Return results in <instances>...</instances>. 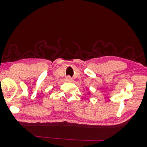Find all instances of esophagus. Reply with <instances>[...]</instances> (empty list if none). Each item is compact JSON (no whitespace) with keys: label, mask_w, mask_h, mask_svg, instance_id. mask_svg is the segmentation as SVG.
Returning a JSON list of instances; mask_svg holds the SVG:
<instances>
[{"label":"esophagus","mask_w":147,"mask_h":147,"mask_svg":"<svg viewBox=\"0 0 147 147\" xmlns=\"http://www.w3.org/2000/svg\"><path fill=\"white\" fill-rule=\"evenodd\" d=\"M65 78H66V80L67 81V82H72V78H71L70 76H67Z\"/></svg>","instance_id":"obj_1"}]
</instances>
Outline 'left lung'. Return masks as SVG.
<instances>
[{"label":"left lung","mask_w":147,"mask_h":147,"mask_svg":"<svg viewBox=\"0 0 147 147\" xmlns=\"http://www.w3.org/2000/svg\"><path fill=\"white\" fill-rule=\"evenodd\" d=\"M89 94H90V93H89Z\"/></svg>","instance_id":"1"}]
</instances>
